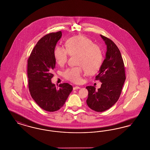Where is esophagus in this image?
<instances>
[{"instance_id":"obj_1","label":"esophagus","mask_w":150,"mask_h":150,"mask_svg":"<svg viewBox=\"0 0 150 150\" xmlns=\"http://www.w3.org/2000/svg\"><path fill=\"white\" fill-rule=\"evenodd\" d=\"M79 88H81V87H78V86H75L74 87H73V90H78V89H79Z\"/></svg>"}]
</instances>
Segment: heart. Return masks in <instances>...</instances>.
<instances>
[{
    "mask_svg": "<svg viewBox=\"0 0 150 150\" xmlns=\"http://www.w3.org/2000/svg\"><path fill=\"white\" fill-rule=\"evenodd\" d=\"M65 47L56 46L54 56L59 65L65 64L68 54L73 56L77 55V64L81 65L88 75L96 73L103 63V54L100 48L93 44L91 40L83 35L75 36L67 40ZM82 69L81 67H73L65 70L63 75L66 79L74 83L81 81Z\"/></svg>",
    "mask_w": 150,
    "mask_h": 150,
    "instance_id": "obj_1",
    "label": "heart"
}]
</instances>
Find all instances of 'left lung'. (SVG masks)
<instances>
[{
  "mask_svg": "<svg viewBox=\"0 0 150 150\" xmlns=\"http://www.w3.org/2000/svg\"><path fill=\"white\" fill-rule=\"evenodd\" d=\"M100 36L106 45V52L96 79L102 84L98 90L92 86L86 87L88 91L87 104L97 112L106 110L117 102L125 80L124 62L117 46L110 39Z\"/></svg>",
  "mask_w": 150,
  "mask_h": 150,
  "instance_id": "1",
  "label": "left lung"
}]
</instances>
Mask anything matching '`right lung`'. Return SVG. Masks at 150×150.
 I'll return each mask as SVG.
<instances>
[{
    "label": "right lung",
    "instance_id": "1",
    "mask_svg": "<svg viewBox=\"0 0 150 150\" xmlns=\"http://www.w3.org/2000/svg\"><path fill=\"white\" fill-rule=\"evenodd\" d=\"M62 35L61 31L47 34L38 42L27 62L28 88L31 96L41 108L58 110L65 104L73 87L64 83L58 88L52 82L56 60L54 50Z\"/></svg>",
    "mask_w": 150,
    "mask_h": 150
}]
</instances>
